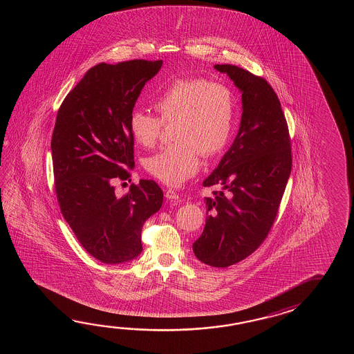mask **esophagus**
<instances>
[{
	"instance_id": "1",
	"label": "esophagus",
	"mask_w": 354,
	"mask_h": 354,
	"mask_svg": "<svg viewBox=\"0 0 354 354\" xmlns=\"http://www.w3.org/2000/svg\"><path fill=\"white\" fill-rule=\"evenodd\" d=\"M165 196H166L167 200H178L180 198V196L178 194L174 191V189H166V192H165Z\"/></svg>"
}]
</instances>
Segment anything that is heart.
<instances>
[{
  "label": "heart",
  "instance_id": "obj_1",
  "mask_svg": "<svg viewBox=\"0 0 354 354\" xmlns=\"http://www.w3.org/2000/svg\"><path fill=\"white\" fill-rule=\"evenodd\" d=\"M151 104L160 120L133 110L129 130L138 145L151 148L160 136L162 121L174 122L176 142L144 160L145 171L169 186H180L192 177L201 165V154H218L233 134L236 104L233 92L223 83L203 78L176 80L159 91Z\"/></svg>",
  "mask_w": 354,
  "mask_h": 354
}]
</instances>
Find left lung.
Masks as SVG:
<instances>
[{"label":"left lung","mask_w":354,"mask_h":354,"mask_svg":"<svg viewBox=\"0 0 354 354\" xmlns=\"http://www.w3.org/2000/svg\"><path fill=\"white\" fill-rule=\"evenodd\" d=\"M214 68L241 92V119L234 143L203 185L220 186L205 197L210 215L192 244L196 258L227 267L252 254L271 230L291 174L286 119L268 82L230 64Z\"/></svg>","instance_id":"1"}]
</instances>
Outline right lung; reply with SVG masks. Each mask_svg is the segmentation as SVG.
<instances>
[{"label":"right lung","mask_w":354,"mask_h":354,"mask_svg":"<svg viewBox=\"0 0 354 354\" xmlns=\"http://www.w3.org/2000/svg\"><path fill=\"white\" fill-rule=\"evenodd\" d=\"M162 60L136 59L91 68L60 105L52 136L55 192L75 238L105 264H122L143 250L144 223L159 211L163 192L140 180L118 197L115 178L134 166L129 116Z\"/></svg>","instance_id":"right-lung-1"}]
</instances>
